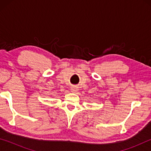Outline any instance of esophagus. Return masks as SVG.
<instances>
[{
  "label": "esophagus",
  "instance_id": "obj_1",
  "mask_svg": "<svg viewBox=\"0 0 151 151\" xmlns=\"http://www.w3.org/2000/svg\"><path fill=\"white\" fill-rule=\"evenodd\" d=\"M71 91L73 92V93H76V91H77V87H76V86H73V87H71Z\"/></svg>",
  "mask_w": 151,
  "mask_h": 151
}]
</instances>
